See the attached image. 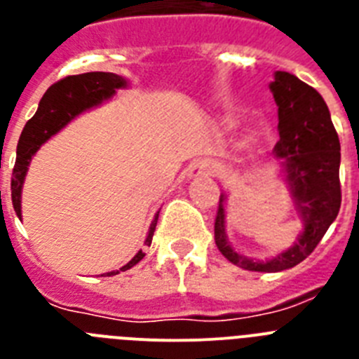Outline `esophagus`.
<instances>
[{
	"mask_svg": "<svg viewBox=\"0 0 359 359\" xmlns=\"http://www.w3.org/2000/svg\"><path fill=\"white\" fill-rule=\"evenodd\" d=\"M217 172V167L215 163L208 160H198L196 163L190 165L189 169V177H199V176H214Z\"/></svg>",
	"mask_w": 359,
	"mask_h": 359,
	"instance_id": "1",
	"label": "esophagus"
}]
</instances>
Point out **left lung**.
<instances>
[{
	"label": "left lung",
	"instance_id": "1",
	"mask_svg": "<svg viewBox=\"0 0 359 359\" xmlns=\"http://www.w3.org/2000/svg\"><path fill=\"white\" fill-rule=\"evenodd\" d=\"M269 91L278 107V142L271 158L280 161V177L302 221V231L293 246L269 259L243 255L226 236V192L219 198L214 226L219 252L231 264L262 273L284 271L307 259L341 205L340 140L322 95L287 72H275Z\"/></svg>",
	"mask_w": 359,
	"mask_h": 359
}]
</instances>
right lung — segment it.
Wrapping results in <instances>:
<instances>
[{"mask_svg": "<svg viewBox=\"0 0 359 359\" xmlns=\"http://www.w3.org/2000/svg\"><path fill=\"white\" fill-rule=\"evenodd\" d=\"M128 79L122 75L109 72H90L81 73V75H69L62 81L50 86L46 93L41 98L39 107L36 115L32 116L25 126L21 138L18 144V156H15L14 172H12V205L21 219V192H23V183L27 177L28 167H30L32 158L36 156L41 145L48 142L53 135L66 128L73 118H77L84 111H90L98 107L100 104L107 102L109 98L115 97L116 90L128 88ZM158 215L156 212L149 226L147 237H145V246H151L152 236L156 230ZM145 257V253L138 252L126 266H122L116 271H107V277L116 275L120 271H128L133 266H136Z\"/></svg>", "mask_w": 359, "mask_h": 359, "instance_id": "right-lung-1", "label": "right lung"}]
</instances>
